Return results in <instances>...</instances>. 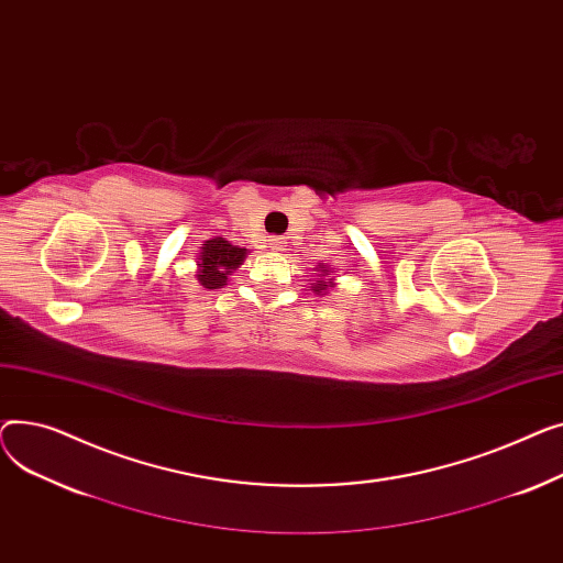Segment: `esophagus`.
<instances>
[{"instance_id": "1", "label": "esophagus", "mask_w": 563, "mask_h": 563, "mask_svg": "<svg viewBox=\"0 0 563 563\" xmlns=\"http://www.w3.org/2000/svg\"><path fill=\"white\" fill-rule=\"evenodd\" d=\"M268 247H271L273 252H284V250H286V241L279 239V236H271V239H268Z\"/></svg>"}]
</instances>
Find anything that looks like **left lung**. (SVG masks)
<instances>
[{
	"mask_svg": "<svg viewBox=\"0 0 563 563\" xmlns=\"http://www.w3.org/2000/svg\"><path fill=\"white\" fill-rule=\"evenodd\" d=\"M332 273H334V268L324 266V263H318V268H316V277H318V279L311 284V290H313L316 295H327L329 288L336 286L334 277H329Z\"/></svg>",
	"mask_w": 563,
	"mask_h": 563,
	"instance_id": "left-lung-1",
	"label": "left lung"
}]
</instances>
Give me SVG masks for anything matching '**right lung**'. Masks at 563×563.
<instances>
[{"mask_svg":"<svg viewBox=\"0 0 563 563\" xmlns=\"http://www.w3.org/2000/svg\"><path fill=\"white\" fill-rule=\"evenodd\" d=\"M245 256H247L245 247L231 245L222 236L209 239V241H205L200 252H197L195 277L209 290L222 288V286H227L229 275L243 266Z\"/></svg>","mask_w":563,"mask_h":563,"instance_id":"add662e5","label":"right lung"}]
</instances>
